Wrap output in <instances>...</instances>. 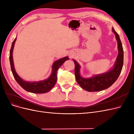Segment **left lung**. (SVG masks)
I'll list each match as a JSON object with an SVG mask.
<instances>
[{
	"label": "left lung",
	"instance_id": "1",
	"mask_svg": "<svg viewBox=\"0 0 134 134\" xmlns=\"http://www.w3.org/2000/svg\"><path fill=\"white\" fill-rule=\"evenodd\" d=\"M117 41L118 55L113 68L108 71L102 74L93 75L90 78H85L80 75V65L74 59H72L75 64V75L76 82L79 86L88 92H98L106 90L114 83L122 70L124 64V50L122 43L119 35L117 34L114 28H112Z\"/></svg>",
	"mask_w": 134,
	"mask_h": 134
}]
</instances>
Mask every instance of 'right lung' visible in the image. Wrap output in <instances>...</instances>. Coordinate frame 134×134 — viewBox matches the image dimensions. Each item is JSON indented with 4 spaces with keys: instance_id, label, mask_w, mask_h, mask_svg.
I'll use <instances>...</instances> for the list:
<instances>
[{
    "instance_id": "1",
    "label": "right lung",
    "mask_w": 134,
    "mask_h": 134,
    "mask_svg": "<svg viewBox=\"0 0 134 134\" xmlns=\"http://www.w3.org/2000/svg\"><path fill=\"white\" fill-rule=\"evenodd\" d=\"M16 40H17V38H15L13 42H12L9 54V61L11 70L14 79L19 84V86H21L22 88L27 92L40 94V93H45L50 91L54 87L56 81H57V71L59 68L62 65L65 61L69 59L68 56H65V57L56 60L52 65L51 74L47 79L37 81V82H27V81L24 80L18 75L14 68L13 59V51Z\"/></svg>"
}]
</instances>
